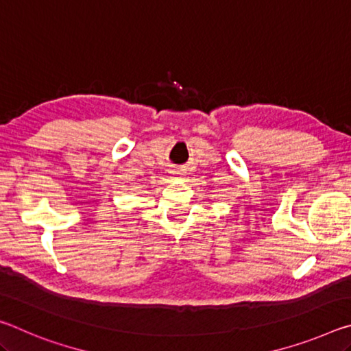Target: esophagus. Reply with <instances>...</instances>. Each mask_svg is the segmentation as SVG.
Wrapping results in <instances>:
<instances>
[{
    "mask_svg": "<svg viewBox=\"0 0 351 351\" xmlns=\"http://www.w3.org/2000/svg\"><path fill=\"white\" fill-rule=\"evenodd\" d=\"M170 173L173 175V176H182V175H184V171H182V170H171Z\"/></svg>",
    "mask_w": 351,
    "mask_h": 351,
    "instance_id": "34e87169",
    "label": "esophagus"
}]
</instances>
